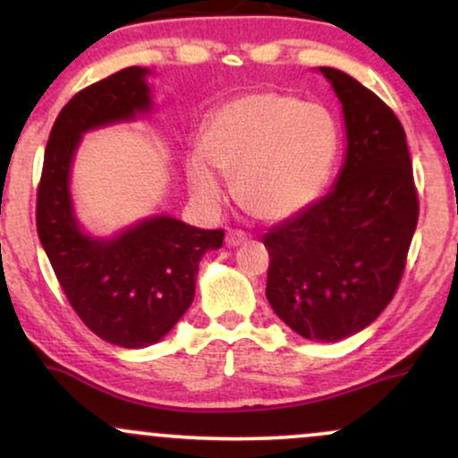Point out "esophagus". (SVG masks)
Instances as JSON below:
<instances>
[{
    "label": "esophagus",
    "instance_id": "obj_1",
    "mask_svg": "<svg viewBox=\"0 0 458 458\" xmlns=\"http://www.w3.org/2000/svg\"><path fill=\"white\" fill-rule=\"evenodd\" d=\"M247 243V234L241 233V230H228L225 233V245L228 247H239Z\"/></svg>",
    "mask_w": 458,
    "mask_h": 458
}]
</instances>
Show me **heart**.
Here are the masks:
<instances>
[{"label": "heart", "mask_w": 458, "mask_h": 458, "mask_svg": "<svg viewBox=\"0 0 458 458\" xmlns=\"http://www.w3.org/2000/svg\"><path fill=\"white\" fill-rule=\"evenodd\" d=\"M338 152V129L320 105L280 92H251L224 103L199 133V152L185 163L193 196L224 198L219 174L233 176L241 208L280 222L310 207L323 191Z\"/></svg>", "instance_id": "heart-1"}]
</instances>
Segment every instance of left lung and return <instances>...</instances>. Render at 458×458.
<instances>
[{"mask_svg": "<svg viewBox=\"0 0 458 458\" xmlns=\"http://www.w3.org/2000/svg\"><path fill=\"white\" fill-rule=\"evenodd\" d=\"M343 105L346 150L323 198L262 236L273 312L312 343H338L386 310L418 225L403 124L338 68L318 66Z\"/></svg>", "mask_w": 458, "mask_h": 458, "instance_id": "8db88e82", "label": "left lung"}]
</instances>
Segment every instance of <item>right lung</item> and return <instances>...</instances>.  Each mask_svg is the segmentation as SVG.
Here are the masks:
<instances>
[{"label":"right lung","instance_id":"1","mask_svg":"<svg viewBox=\"0 0 458 458\" xmlns=\"http://www.w3.org/2000/svg\"><path fill=\"white\" fill-rule=\"evenodd\" d=\"M150 68L129 66L77 92L47 141L36 228L57 282L79 318L105 343L144 349L159 343L196 295L202 256L219 250L224 230H202L150 215L114 236L79 224L71 172L83 135L152 112Z\"/></svg>","mask_w":458,"mask_h":458}]
</instances>
